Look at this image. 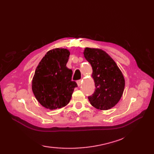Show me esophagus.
<instances>
[{"label":"esophagus","mask_w":154,"mask_h":154,"mask_svg":"<svg viewBox=\"0 0 154 154\" xmlns=\"http://www.w3.org/2000/svg\"><path fill=\"white\" fill-rule=\"evenodd\" d=\"M76 83H77V84H78V86L80 87V86L82 85V80H78V81L76 82Z\"/></svg>","instance_id":"34e87169"}]
</instances>
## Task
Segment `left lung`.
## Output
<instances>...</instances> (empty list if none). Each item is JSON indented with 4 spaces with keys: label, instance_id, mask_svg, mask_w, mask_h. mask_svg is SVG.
<instances>
[{
    "label": "left lung",
    "instance_id": "left-lung-1",
    "mask_svg": "<svg viewBox=\"0 0 154 154\" xmlns=\"http://www.w3.org/2000/svg\"><path fill=\"white\" fill-rule=\"evenodd\" d=\"M83 54L92 66L96 87L94 94L88 97V101L97 109L112 108L124 91L125 82L122 71L114 60L101 49L86 48Z\"/></svg>",
    "mask_w": 154,
    "mask_h": 154
}]
</instances>
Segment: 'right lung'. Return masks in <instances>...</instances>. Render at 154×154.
Instances as JSON below:
<instances>
[{
    "mask_svg": "<svg viewBox=\"0 0 154 154\" xmlns=\"http://www.w3.org/2000/svg\"><path fill=\"white\" fill-rule=\"evenodd\" d=\"M69 51L56 48L49 51L37 66L32 80V91L39 103L46 109L54 110L66 106L74 88L72 71L66 67Z\"/></svg>",
    "mask_w": 154,
    "mask_h": 154,
    "instance_id": "obj_1",
    "label": "right lung"
}]
</instances>
